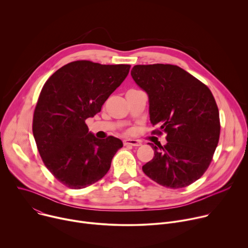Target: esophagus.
Returning a JSON list of instances; mask_svg holds the SVG:
<instances>
[{"mask_svg": "<svg viewBox=\"0 0 248 248\" xmlns=\"http://www.w3.org/2000/svg\"><path fill=\"white\" fill-rule=\"evenodd\" d=\"M124 145H131V146H140L141 143L138 140L135 139H125L124 140Z\"/></svg>", "mask_w": 248, "mask_h": 248, "instance_id": "1", "label": "esophagus"}]
</instances>
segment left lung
<instances>
[{
	"label": "left lung",
	"mask_w": 248,
	"mask_h": 248,
	"mask_svg": "<svg viewBox=\"0 0 248 248\" xmlns=\"http://www.w3.org/2000/svg\"><path fill=\"white\" fill-rule=\"evenodd\" d=\"M134 81L149 97V114L166 133L167 144L150 143L154 157L142 170L157 184L182 188L196 182L213 159L220 137V117L210 89L178 65L137 64L131 69Z\"/></svg>",
	"instance_id": "1"
}]
</instances>
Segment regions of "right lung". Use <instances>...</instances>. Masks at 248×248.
<instances>
[{
	"label": "right lung",
	"instance_id": "add662e5",
	"mask_svg": "<svg viewBox=\"0 0 248 248\" xmlns=\"http://www.w3.org/2000/svg\"><path fill=\"white\" fill-rule=\"evenodd\" d=\"M129 69V64L75 61L45 82L34 110L32 131L44 165L66 187L81 189L101 180L123 147L117 137L96 138L85 121L101 111Z\"/></svg>",
	"mask_w": 248,
	"mask_h": 248
}]
</instances>
